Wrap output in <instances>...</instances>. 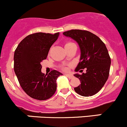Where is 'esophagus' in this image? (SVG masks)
Masks as SVG:
<instances>
[{"mask_svg":"<svg viewBox=\"0 0 127 127\" xmlns=\"http://www.w3.org/2000/svg\"><path fill=\"white\" fill-rule=\"evenodd\" d=\"M65 75H66V77H68L69 79H72V78L74 77V76H73V75H72V74H65Z\"/></svg>","mask_w":127,"mask_h":127,"instance_id":"1","label":"esophagus"}]
</instances>
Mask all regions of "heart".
<instances>
[{
	"label": "heart",
	"mask_w": 127,
	"mask_h": 127,
	"mask_svg": "<svg viewBox=\"0 0 127 127\" xmlns=\"http://www.w3.org/2000/svg\"><path fill=\"white\" fill-rule=\"evenodd\" d=\"M72 43H73L72 42H66V43H65V45H64V47H67V46L70 45L72 44ZM63 69L64 71H67V69L66 68V67H63Z\"/></svg>",
	"instance_id": "heart-1"
}]
</instances>
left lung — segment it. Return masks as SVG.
<instances>
[{"label": "left lung", "instance_id": "1", "mask_svg": "<svg viewBox=\"0 0 127 127\" xmlns=\"http://www.w3.org/2000/svg\"><path fill=\"white\" fill-rule=\"evenodd\" d=\"M63 34L75 40L80 47V62L75 71L86 69L85 73L74 74L80 80L74 90L83 96L94 95L103 88L109 75L111 60L104 43L88 31L72 29Z\"/></svg>", "mask_w": 127, "mask_h": 127}]
</instances>
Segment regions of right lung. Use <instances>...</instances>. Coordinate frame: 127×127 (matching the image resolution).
Instances as JSON below:
<instances>
[{
    "label": "right lung",
    "instance_id": "right-lung-1",
    "mask_svg": "<svg viewBox=\"0 0 127 127\" xmlns=\"http://www.w3.org/2000/svg\"><path fill=\"white\" fill-rule=\"evenodd\" d=\"M55 34L37 32L26 37L14 54V71L20 86L28 95L38 100L49 99L56 90V79L61 72L53 70L42 73L40 63L46 60L51 46L58 39Z\"/></svg>",
    "mask_w": 127,
    "mask_h": 127
}]
</instances>
